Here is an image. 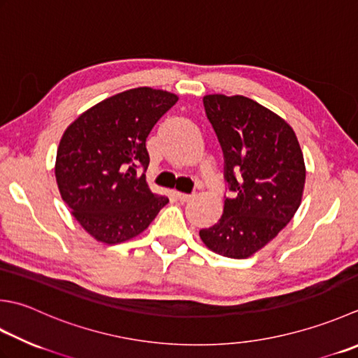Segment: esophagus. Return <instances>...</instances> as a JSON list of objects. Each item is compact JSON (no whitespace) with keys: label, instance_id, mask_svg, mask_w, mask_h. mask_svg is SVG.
Returning <instances> with one entry per match:
<instances>
[{"label":"esophagus","instance_id":"1","mask_svg":"<svg viewBox=\"0 0 358 358\" xmlns=\"http://www.w3.org/2000/svg\"><path fill=\"white\" fill-rule=\"evenodd\" d=\"M177 197H178V200H180L181 203H186V201H189V200H192V199H194V194L178 192V194H177Z\"/></svg>","mask_w":358,"mask_h":358}]
</instances>
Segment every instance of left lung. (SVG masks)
I'll return each mask as SVG.
<instances>
[{
  "mask_svg": "<svg viewBox=\"0 0 358 358\" xmlns=\"http://www.w3.org/2000/svg\"><path fill=\"white\" fill-rule=\"evenodd\" d=\"M225 158L233 195L211 228L200 229L206 247L247 259L287 227L303 199L304 157L295 131L281 116L245 96L203 97Z\"/></svg>",
  "mask_w": 358,
  "mask_h": 358,
  "instance_id": "8db88e82",
  "label": "left lung"
}]
</instances>
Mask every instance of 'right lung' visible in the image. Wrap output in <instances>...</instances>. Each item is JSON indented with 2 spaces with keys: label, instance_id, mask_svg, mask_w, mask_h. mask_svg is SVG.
Wrapping results in <instances>:
<instances>
[{
  "label": "right lung",
  "instance_id": "obj_1",
  "mask_svg": "<svg viewBox=\"0 0 358 358\" xmlns=\"http://www.w3.org/2000/svg\"><path fill=\"white\" fill-rule=\"evenodd\" d=\"M178 96L139 87L82 113L63 133L55 180L63 201L96 241L115 245L150 225L169 199L153 194L139 169L149 166L145 139Z\"/></svg>",
  "mask_w": 358,
  "mask_h": 358
}]
</instances>
